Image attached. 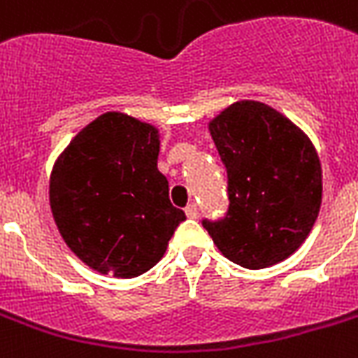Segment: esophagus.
Returning a JSON list of instances; mask_svg holds the SVG:
<instances>
[{
	"mask_svg": "<svg viewBox=\"0 0 358 358\" xmlns=\"http://www.w3.org/2000/svg\"><path fill=\"white\" fill-rule=\"evenodd\" d=\"M184 212H185V215H187V217H197V214H199V210H197V206H195V204H187Z\"/></svg>",
	"mask_w": 358,
	"mask_h": 358,
	"instance_id": "34e87169",
	"label": "esophagus"
}]
</instances>
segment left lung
I'll return each instance as SVG.
<instances>
[{
  "label": "left lung",
  "instance_id": "1",
  "mask_svg": "<svg viewBox=\"0 0 358 358\" xmlns=\"http://www.w3.org/2000/svg\"><path fill=\"white\" fill-rule=\"evenodd\" d=\"M229 176V214L203 222L217 250L250 270L268 268L304 244L323 201L310 136L261 101L240 99L208 122Z\"/></svg>",
  "mask_w": 358,
  "mask_h": 358
}]
</instances>
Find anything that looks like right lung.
Masks as SVG:
<instances>
[{"mask_svg":"<svg viewBox=\"0 0 358 358\" xmlns=\"http://www.w3.org/2000/svg\"><path fill=\"white\" fill-rule=\"evenodd\" d=\"M159 138L155 125L110 110L82 127L54 161L52 217L71 252L99 274L148 272L185 220L157 169Z\"/></svg>","mask_w":358,"mask_h":358,"instance_id":"obj_1","label":"right lung"}]
</instances>
